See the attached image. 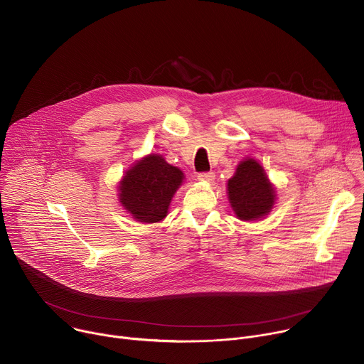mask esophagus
<instances>
[{
    "label": "esophagus",
    "instance_id": "34e87169",
    "mask_svg": "<svg viewBox=\"0 0 364 364\" xmlns=\"http://www.w3.org/2000/svg\"><path fill=\"white\" fill-rule=\"evenodd\" d=\"M198 180L201 181H209L212 183L215 180V173L213 171H205V173H200L198 174Z\"/></svg>",
    "mask_w": 364,
    "mask_h": 364
}]
</instances>
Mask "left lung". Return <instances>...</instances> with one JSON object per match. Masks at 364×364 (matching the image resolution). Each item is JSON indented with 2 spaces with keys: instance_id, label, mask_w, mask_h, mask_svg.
I'll use <instances>...</instances> for the list:
<instances>
[{
  "instance_id": "left-lung-1",
  "label": "left lung",
  "mask_w": 364,
  "mask_h": 364,
  "mask_svg": "<svg viewBox=\"0 0 364 364\" xmlns=\"http://www.w3.org/2000/svg\"><path fill=\"white\" fill-rule=\"evenodd\" d=\"M229 200L240 220H256L271 212L275 190L262 166L247 159L242 161L228 183Z\"/></svg>"
}]
</instances>
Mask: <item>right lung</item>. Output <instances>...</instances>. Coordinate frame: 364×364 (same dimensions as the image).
I'll list each match as a JSON object with an SVG mask.
<instances>
[{
    "instance_id": "1",
    "label": "right lung",
    "mask_w": 364,
    "mask_h": 364,
    "mask_svg": "<svg viewBox=\"0 0 364 364\" xmlns=\"http://www.w3.org/2000/svg\"><path fill=\"white\" fill-rule=\"evenodd\" d=\"M181 181L183 173L177 167L170 166L161 155H148L125 173L119 200L138 222H160L167 216Z\"/></svg>"
}]
</instances>
